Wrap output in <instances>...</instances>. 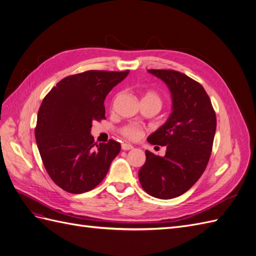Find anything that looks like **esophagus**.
<instances>
[{
    "mask_svg": "<svg viewBox=\"0 0 256 256\" xmlns=\"http://www.w3.org/2000/svg\"><path fill=\"white\" fill-rule=\"evenodd\" d=\"M134 148V146L131 145V144H127V143H122V150H132Z\"/></svg>",
    "mask_w": 256,
    "mask_h": 256,
    "instance_id": "1",
    "label": "esophagus"
}]
</instances>
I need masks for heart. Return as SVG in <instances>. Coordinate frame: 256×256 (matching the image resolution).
Instances as JSON below:
<instances>
[{
    "mask_svg": "<svg viewBox=\"0 0 256 256\" xmlns=\"http://www.w3.org/2000/svg\"><path fill=\"white\" fill-rule=\"evenodd\" d=\"M145 99L146 100H152V102H157L161 106L162 102H161L160 96L157 94V92H152V90L146 92L144 96H143V100H145ZM120 132L122 136L129 138V140H131V141H138L143 136L144 130L140 125H138V124H129V125L122 127L120 130Z\"/></svg>",
    "mask_w": 256,
    "mask_h": 256,
    "instance_id": "heart-1",
    "label": "heart"
}]
</instances>
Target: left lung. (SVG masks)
<instances>
[{"instance_id":"left-lung-1","label":"left lung","mask_w":256,"mask_h":256,"mask_svg":"<svg viewBox=\"0 0 256 256\" xmlns=\"http://www.w3.org/2000/svg\"><path fill=\"white\" fill-rule=\"evenodd\" d=\"M148 72L168 85L172 113L147 138L152 145L166 146V156L146 150L138 180L150 196L170 200L187 192L204 173L212 150L216 118L210 98L198 82L170 69H150Z\"/></svg>"}]
</instances>
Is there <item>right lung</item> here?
<instances>
[{
	"mask_svg": "<svg viewBox=\"0 0 256 256\" xmlns=\"http://www.w3.org/2000/svg\"><path fill=\"white\" fill-rule=\"evenodd\" d=\"M128 74L88 70L68 76L44 98L35 138L42 164L60 188L79 194L106 177L120 144L95 143L92 122L106 118V96Z\"/></svg>",
	"mask_w": 256,
	"mask_h": 256,
	"instance_id": "add662e5",
	"label": "right lung"
}]
</instances>
